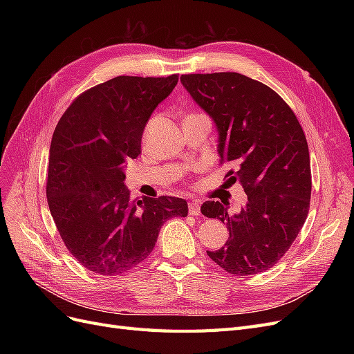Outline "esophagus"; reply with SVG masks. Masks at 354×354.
Returning a JSON list of instances; mask_svg holds the SVG:
<instances>
[{
    "instance_id": "1",
    "label": "esophagus",
    "mask_w": 354,
    "mask_h": 354,
    "mask_svg": "<svg viewBox=\"0 0 354 354\" xmlns=\"http://www.w3.org/2000/svg\"><path fill=\"white\" fill-rule=\"evenodd\" d=\"M189 212L192 216H199L201 214V202L199 201H190L189 202Z\"/></svg>"
}]
</instances>
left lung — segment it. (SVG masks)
<instances>
[{
    "label": "left lung",
    "mask_w": 354,
    "mask_h": 354,
    "mask_svg": "<svg viewBox=\"0 0 354 354\" xmlns=\"http://www.w3.org/2000/svg\"><path fill=\"white\" fill-rule=\"evenodd\" d=\"M180 81L216 124L220 160L239 165L230 178L239 181L248 198L233 216L227 203L203 202V216L229 229L226 245L207 254L234 276L269 270L292 245L308 214L312 173L303 128L279 94L245 75L190 73Z\"/></svg>",
    "instance_id": "1"
}]
</instances>
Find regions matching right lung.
<instances>
[{
  "mask_svg": "<svg viewBox=\"0 0 354 354\" xmlns=\"http://www.w3.org/2000/svg\"><path fill=\"white\" fill-rule=\"evenodd\" d=\"M177 81V75L112 78L75 99L53 133L48 208L66 248L90 272L134 269L153 251L160 226L187 216L185 199L131 202L124 185L125 164L142 153L149 118Z\"/></svg>",
  "mask_w": 354,
  "mask_h": 354,
  "instance_id": "right-lung-1",
  "label": "right lung"
}]
</instances>
